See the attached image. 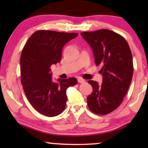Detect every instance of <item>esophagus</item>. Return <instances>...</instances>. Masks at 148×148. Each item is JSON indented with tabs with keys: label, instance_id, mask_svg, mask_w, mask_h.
Segmentation results:
<instances>
[{
	"label": "esophagus",
	"instance_id": "obj_1",
	"mask_svg": "<svg viewBox=\"0 0 148 148\" xmlns=\"http://www.w3.org/2000/svg\"><path fill=\"white\" fill-rule=\"evenodd\" d=\"M78 82L81 84V83H84L85 82V80L81 79V78H78Z\"/></svg>",
	"mask_w": 148,
	"mask_h": 148
}]
</instances>
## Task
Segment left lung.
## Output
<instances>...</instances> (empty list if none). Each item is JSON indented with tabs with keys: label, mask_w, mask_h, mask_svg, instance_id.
Listing matches in <instances>:
<instances>
[{
	"label": "left lung",
	"mask_w": 148,
	"mask_h": 148,
	"mask_svg": "<svg viewBox=\"0 0 148 148\" xmlns=\"http://www.w3.org/2000/svg\"><path fill=\"white\" fill-rule=\"evenodd\" d=\"M81 36L90 45L96 65L101 67L102 84L88 81L92 93L88 106L92 113L106 115L120 106L133 76V60L130 46L122 35L110 30L83 32Z\"/></svg>",
	"instance_id": "left-lung-1"
}]
</instances>
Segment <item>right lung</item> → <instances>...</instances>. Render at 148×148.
I'll use <instances>...</instances> for the list:
<instances>
[{
  "label": "right lung",
  "mask_w": 148,
  "mask_h": 148,
  "mask_svg": "<svg viewBox=\"0 0 148 148\" xmlns=\"http://www.w3.org/2000/svg\"><path fill=\"white\" fill-rule=\"evenodd\" d=\"M78 33L40 30L29 37L22 51L21 81L30 104L41 114L54 117L66 106V90L77 84L76 78L51 80V66L60 62L62 48Z\"/></svg>",
  "instance_id": "obj_1"
}]
</instances>
